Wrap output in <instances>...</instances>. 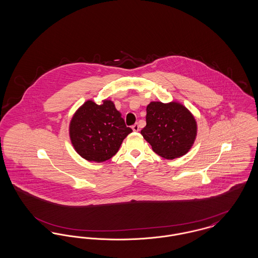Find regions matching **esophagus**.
Instances as JSON below:
<instances>
[{"label":"esophagus","mask_w":258,"mask_h":258,"mask_svg":"<svg viewBox=\"0 0 258 258\" xmlns=\"http://www.w3.org/2000/svg\"><path fill=\"white\" fill-rule=\"evenodd\" d=\"M132 127H133V131H134V132H138V131H139V125H138V123H135Z\"/></svg>","instance_id":"obj_1"}]
</instances>
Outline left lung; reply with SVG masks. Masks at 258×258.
<instances>
[{
	"label": "left lung",
	"instance_id": "8db88e82",
	"mask_svg": "<svg viewBox=\"0 0 258 258\" xmlns=\"http://www.w3.org/2000/svg\"><path fill=\"white\" fill-rule=\"evenodd\" d=\"M146 126L141 135L160 157L173 160L184 156L197 137V122L178 102L153 101L147 106Z\"/></svg>",
	"mask_w": 258,
	"mask_h": 258
}]
</instances>
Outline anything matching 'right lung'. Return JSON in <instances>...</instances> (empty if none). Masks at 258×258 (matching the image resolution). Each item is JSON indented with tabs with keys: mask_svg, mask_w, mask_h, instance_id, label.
I'll list each match as a JSON object with an SVG mask.
<instances>
[{
	"mask_svg": "<svg viewBox=\"0 0 258 258\" xmlns=\"http://www.w3.org/2000/svg\"><path fill=\"white\" fill-rule=\"evenodd\" d=\"M132 132L110 100H104L100 105L88 100L76 111L70 125L75 151L85 160L96 162L116 155Z\"/></svg>",
	"mask_w": 258,
	"mask_h": 258,
	"instance_id": "1",
	"label": "right lung"
}]
</instances>
